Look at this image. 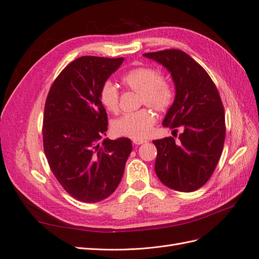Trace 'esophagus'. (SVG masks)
Listing matches in <instances>:
<instances>
[{"label":"esophagus","mask_w":259,"mask_h":259,"mask_svg":"<svg viewBox=\"0 0 259 259\" xmlns=\"http://www.w3.org/2000/svg\"><path fill=\"white\" fill-rule=\"evenodd\" d=\"M146 142H147V140H145V139H134V140H133V143H134L135 145H142Z\"/></svg>","instance_id":"obj_1"}]
</instances>
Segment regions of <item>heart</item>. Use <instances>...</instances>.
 I'll return each mask as SVG.
<instances>
[{
	"label": "heart",
	"instance_id": "obj_1",
	"mask_svg": "<svg viewBox=\"0 0 259 259\" xmlns=\"http://www.w3.org/2000/svg\"><path fill=\"white\" fill-rule=\"evenodd\" d=\"M122 83L127 89L139 93V103L148 105L156 111H165L173 104L174 90L170 83L151 67L133 68L122 76ZM99 100L107 111H119L120 94L116 86L106 81L99 90ZM155 123L154 113L149 109L125 113L112 124V131L117 136L143 139L147 137Z\"/></svg>",
	"mask_w": 259,
	"mask_h": 259
}]
</instances>
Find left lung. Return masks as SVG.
I'll return each mask as SVG.
<instances>
[{
    "mask_svg": "<svg viewBox=\"0 0 259 259\" xmlns=\"http://www.w3.org/2000/svg\"><path fill=\"white\" fill-rule=\"evenodd\" d=\"M170 73L175 99L163 120L169 128L182 130L173 137L153 140L158 149L154 169L162 184L182 192L198 190L213 174L226 136L221 96L207 72L180 50L144 54Z\"/></svg>",
    "mask_w": 259,
    "mask_h": 259,
    "instance_id": "obj_1",
    "label": "left lung"
}]
</instances>
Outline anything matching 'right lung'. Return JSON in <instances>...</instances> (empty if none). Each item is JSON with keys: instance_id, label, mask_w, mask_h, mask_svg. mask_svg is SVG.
Instances as JSON below:
<instances>
[{"instance_id": "right-lung-1", "label": "right lung", "mask_w": 259, "mask_h": 259, "mask_svg": "<svg viewBox=\"0 0 259 259\" xmlns=\"http://www.w3.org/2000/svg\"><path fill=\"white\" fill-rule=\"evenodd\" d=\"M124 58L83 56L69 64L46 98L43 145L50 167L72 198L96 203L119 186L132 152L128 138H106L108 117L99 90Z\"/></svg>"}]
</instances>
